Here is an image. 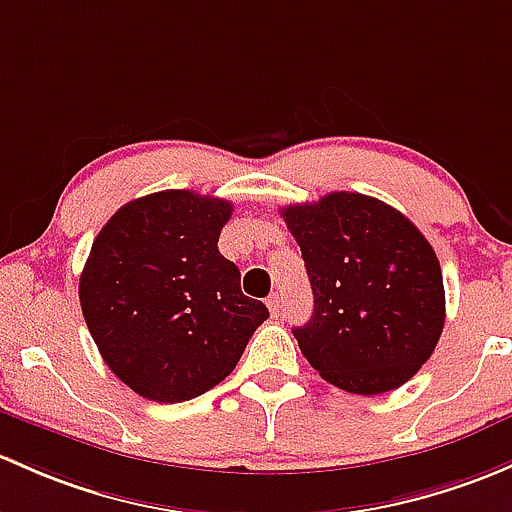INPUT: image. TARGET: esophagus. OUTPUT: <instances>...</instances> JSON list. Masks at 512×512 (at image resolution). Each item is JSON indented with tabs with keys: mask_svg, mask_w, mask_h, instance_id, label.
Instances as JSON below:
<instances>
[{
	"mask_svg": "<svg viewBox=\"0 0 512 512\" xmlns=\"http://www.w3.org/2000/svg\"><path fill=\"white\" fill-rule=\"evenodd\" d=\"M267 306H270L272 316H282V299H279L277 292L270 294V299H267Z\"/></svg>",
	"mask_w": 512,
	"mask_h": 512,
	"instance_id": "obj_1",
	"label": "esophagus"
}]
</instances>
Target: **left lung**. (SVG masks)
<instances>
[{
	"label": "left lung",
	"mask_w": 512,
	"mask_h": 512,
	"mask_svg": "<svg viewBox=\"0 0 512 512\" xmlns=\"http://www.w3.org/2000/svg\"><path fill=\"white\" fill-rule=\"evenodd\" d=\"M282 215L314 292V314L294 328L311 368L353 395L405 385L437 348L446 316L441 267L427 238L363 193H328Z\"/></svg>",
	"instance_id": "1"
}]
</instances>
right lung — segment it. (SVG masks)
Here are the masks:
<instances>
[{
  "instance_id": "right-lung-1",
  "label": "right lung",
  "mask_w": 512,
  "mask_h": 512,
  "mask_svg": "<svg viewBox=\"0 0 512 512\" xmlns=\"http://www.w3.org/2000/svg\"><path fill=\"white\" fill-rule=\"evenodd\" d=\"M230 215L223 198L149 193L90 247L78 284L85 324L112 373L147 400H193L223 383L270 316L218 250Z\"/></svg>"
}]
</instances>
